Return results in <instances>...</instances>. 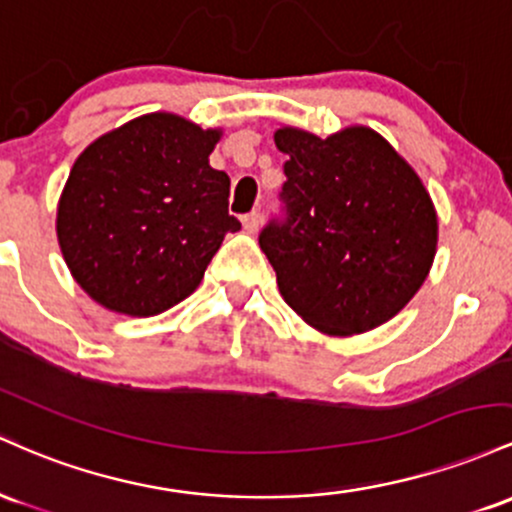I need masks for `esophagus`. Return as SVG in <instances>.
I'll return each mask as SVG.
<instances>
[{"mask_svg": "<svg viewBox=\"0 0 512 512\" xmlns=\"http://www.w3.org/2000/svg\"><path fill=\"white\" fill-rule=\"evenodd\" d=\"M241 225H244L246 232H251V234H254L256 229H258V225H261V212H258V210H251V212H246V215L241 217Z\"/></svg>", "mask_w": 512, "mask_h": 512, "instance_id": "34e87169", "label": "esophagus"}]
</instances>
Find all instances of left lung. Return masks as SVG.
<instances>
[{"label":"left lung","mask_w":512,"mask_h":512,"mask_svg":"<svg viewBox=\"0 0 512 512\" xmlns=\"http://www.w3.org/2000/svg\"><path fill=\"white\" fill-rule=\"evenodd\" d=\"M287 154L280 215L258 234L280 295L314 329L350 336L384 324L416 295L438 217L416 171L370 128L321 140L275 132Z\"/></svg>","instance_id":"8db88e82"}]
</instances>
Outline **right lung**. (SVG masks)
I'll list each match as a JSON object with an SVG mask.
<instances>
[{
    "mask_svg": "<svg viewBox=\"0 0 512 512\" xmlns=\"http://www.w3.org/2000/svg\"><path fill=\"white\" fill-rule=\"evenodd\" d=\"M217 140V130L149 113L79 154L57 239L89 297L154 317L198 287L225 234L241 227L229 215V176L208 162Z\"/></svg>",
    "mask_w": 512,
    "mask_h": 512,
    "instance_id": "1",
    "label": "right lung"
}]
</instances>
